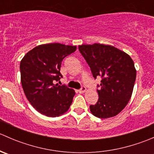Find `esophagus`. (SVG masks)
Returning <instances> with one entry per match:
<instances>
[{
    "label": "esophagus",
    "mask_w": 154,
    "mask_h": 154,
    "mask_svg": "<svg viewBox=\"0 0 154 154\" xmlns=\"http://www.w3.org/2000/svg\"><path fill=\"white\" fill-rule=\"evenodd\" d=\"M86 87L84 86H82L81 88H80V89L78 90V91L80 93H83V92H85V91H86Z\"/></svg>",
    "instance_id": "esophagus-1"
}]
</instances>
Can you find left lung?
Masks as SVG:
<instances>
[{"label": "left lung", "instance_id": "8db88e82", "mask_svg": "<svg viewBox=\"0 0 154 154\" xmlns=\"http://www.w3.org/2000/svg\"><path fill=\"white\" fill-rule=\"evenodd\" d=\"M90 67L94 79L101 77L97 89L99 98L90 105L95 117L107 119L119 114L128 103L134 83L136 71L131 57L121 50L103 44L78 46Z\"/></svg>", "mask_w": 154, "mask_h": 154}]
</instances>
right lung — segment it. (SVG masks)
Wrapping results in <instances>:
<instances>
[{
  "instance_id": "right-lung-1",
  "label": "right lung",
  "mask_w": 154,
  "mask_h": 154,
  "mask_svg": "<svg viewBox=\"0 0 154 154\" xmlns=\"http://www.w3.org/2000/svg\"><path fill=\"white\" fill-rule=\"evenodd\" d=\"M76 46L60 43L42 45L29 51L20 63L21 81L27 100L41 114L56 117L68 111L75 91L55 84L63 77L62 62Z\"/></svg>"
}]
</instances>
